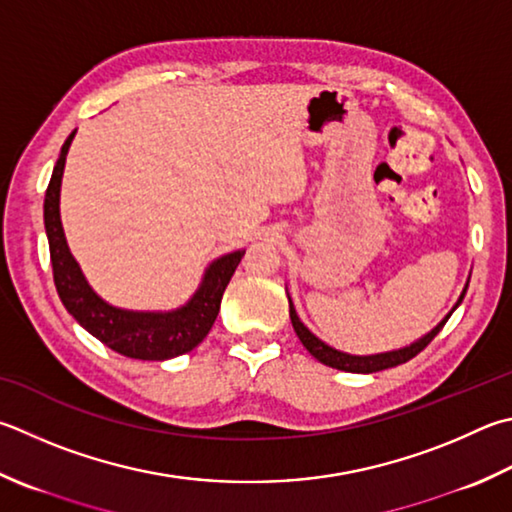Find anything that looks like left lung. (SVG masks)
<instances>
[{
  "mask_svg": "<svg viewBox=\"0 0 512 512\" xmlns=\"http://www.w3.org/2000/svg\"><path fill=\"white\" fill-rule=\"evenodd\" d=\"M466 291H468V286L463 288V293H461V297L457 300V304H454V309H457L463 297H466ZM452 311L445 315V318L439 324H436V327L430 333H427V336L412 342L410 347H403V349H396V351H385V353H374V356H351V353L333 349V347L327 345V342H322L320 338H315L313 333L300 322V318H297L295 306H293L291 300H288V313H291L293 329H295L297 338H300L302 345L306 347V351H309L315 360H320L322 365H329V367L340 369V371H351V374H374V371H383V369L403 365V362L412 360L416 353H421L427 345H430L436 333H439L445 327V322H448Z\"/></svg>",
  "mask_w": 512,
  "mask_h": 512,
  "instance_id": "1",
  "label": "left lung"
}]
</instances>
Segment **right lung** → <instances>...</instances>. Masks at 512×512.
I'll use <instances>...</instances> for the list:
<instances>
[{
    "mask_svg": "<svg viewBox=\"0 0 512 512\" xmlns=\"http://www.w3.org/2000/svg\"><path fill=\"white\" fill-rule=\"evenodd\" d=\"M76 132H71L60 150V159L53 167L49 188L44 194V228L49 237L53 282L58 295L80 327H85L91 336L102 345L136 360H170L188 353L208 336L212 324L217 320L221 297L232 273L239 266L246 250H235L215 259L203 275L197 293L188 304L174 311H125L107 304L94 293L82 275L80 266L73 259L64 239L60 221V185L64 161H67L69 145Z\"/></svg>",
    "mask_w": 512,
    "mask_h": 512,
    "instance_id": "obj_1",
    "label": "right lung"
}]
</instances>
